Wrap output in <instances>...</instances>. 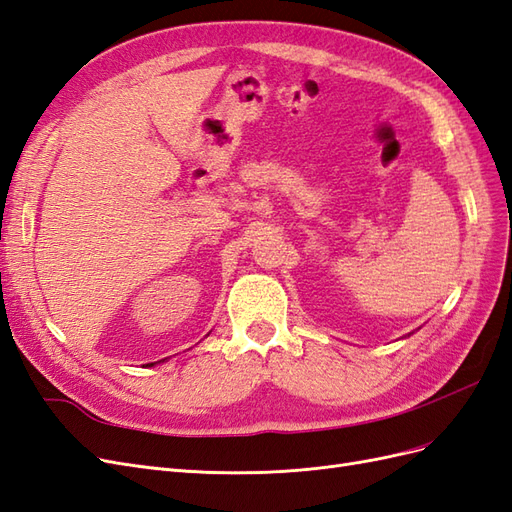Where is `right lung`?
<instances>
[{
	"instance_id": "right-lung-1",
	"label": "right lung",
	"mask_w": 512,
	"mask_h": 512,
	"mask_svg": "<svg viewBox=\"0 0 512 512\" xmlns=\"http://www.w3.org/2000/svg\"><path fill=\"white\" fill-rule=\"evenodd\" d=\"M166 359H162V361H156V363H147V365H143V367H153V365H158V363H164Z\"/></svg>"
}]
</instances>
